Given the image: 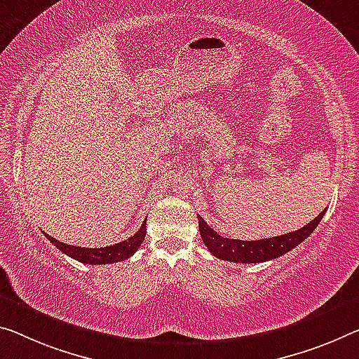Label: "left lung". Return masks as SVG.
<instances>
[{
  "instance_id": "1",
  "label": "left lung",
  "mask_w": 359,
  "mask_h": 359,
  "mask_svg": "<svg viewBox=\"0 0 359 359\" xmlns=\"http://www.w3.org/2000/svg\"><path fill=\"white\" fill-rule=\"evenodd\" d=\"M326 210H323L316 218L311 219L310 223L303 228L292 231V233L269 237V239L260 241H239V239H228V237L219 236L218 233L203 222L202 217L198 218V231H201L202 241L205 242L207 249L210 250L213 257L222 258L226 262L234 263H262L274 258L283 257L284 253L295 249L310 236L316 226L321 222Z\"/></svg>"
}]
</instances>
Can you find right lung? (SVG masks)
<instances>
[{
    "label": "right lung",
    "instance_id": "obj_1",
    "mask_svg": "<svg viewBox=\"0 0 359 359\" xmlns=\"http://www.w3.org/2000/svg\"><path fill=\"white\" fill-rule=\"evenodd\" d=\"M49 241L53 242L57 249L69 255L70 258H75L81 263L86 264H107V263H117L123 262L126 258H130L133 253L140 249L146 237V222L142 223L140 231L135 236H131L130 239L118 242V244L109 245V247H101V249H88V247H76V245H69L64 244V242H59L54 239L49 234H45Z\"/></svg>",
    "mask_w": 359,
    "mask_h": 359
}]
</instances>
